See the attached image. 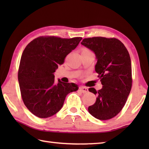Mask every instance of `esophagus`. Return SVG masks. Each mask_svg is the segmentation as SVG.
I'll return each instance as SVG.
<instances>
[{
  "mask_svg": "<svg viewBox=\"0 0 149 149\" xmlns=\"http://www.w3.org/2000/svg\"><path fill=\"white\" fill-rule=\"evenodd\" d=\"M79 89H80V90L81 91V92L82 93H87L88 91V89L87 88H86V87H84V86H81V87H80L79 88Z\"/></svg>",
  "mask_w": 149,
  "mask_h": 149,
  "instance_id": "34e87169",
  "label": "esophagus"
}]
</instances>
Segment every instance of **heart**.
I'll return each instance as SVG.
<instances>
[{
    "instance_id": "heart-1",
    "label": "heart",
    "mask_w": 149,
    "mask_h": 149,
    "mask_svg": "<svg viewBox=\"0 0 149 149\" xmlns=\"http://www.w3.org/2000/svg\"><path fill=\"white\" fill-rule=\"evenodd\" d=\"M83 50H87V49H84Z\"/></svg>"
}]
</instances>
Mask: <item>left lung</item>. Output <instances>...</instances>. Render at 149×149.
Masks as SVG:
<instances>
[{
  "mask_svg": "<svg viewBox=\"0 0 149 149\" xmlns=\"http://www.w3.org/2000/svg\"><path fill=\"white\" fill-rule=\"evenodd\" d=\"M82 45L95 55V71L102 89L89 91L97 96L88 111L99 120H109L120 112L127 101L132 86L131 61L124 45L116 38L93 37L84 39Z\"/></svg>",
  "mask_w": 149,
  "mask_h": 149,
  "instance_id": "1",
  "label": "left lung"
}]
</instances>
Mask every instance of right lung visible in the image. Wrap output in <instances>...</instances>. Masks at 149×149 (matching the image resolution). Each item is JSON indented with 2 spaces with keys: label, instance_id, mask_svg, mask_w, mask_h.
Returning <instances> with one entry per match:
<instances>
[{
  "label": "right lung",
  "instance_id": "1",
  "mask_svg": "<svg viewBox=\"0 0 149 149\" xmlns=\"http://www.w3.org/2000/svg\"><path fill=\"white\" fill-rule=\"evenodd\" d=\"M81 40V37H38L25 48L18 79L22 100L33 115L42 118L53 116L61 109L66 96L78 90L75 83L60 79L56 83L54 74Z\"/></svg>",
  "mask_w": 149,
  "mask_h": 149
}]
</instances>
